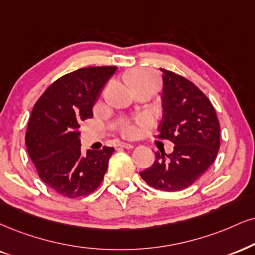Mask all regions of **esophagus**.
Here are the masks:
<instances>
[{"label": "esophagus", "mask_w": 255, "mask_h": 255, "mask_svg": "<svg viewBox=\"0 0 255 255\" xmlns=\"http://www.w3.org/2000/svg\"><path fill=\"white\" fill-rule=\"evenodd\" d=\"M121 147H125V149H133V144L131 143H124V142H121L118 144Z\"/></svg>", "instance_id": "obj_1"}]
</instances>
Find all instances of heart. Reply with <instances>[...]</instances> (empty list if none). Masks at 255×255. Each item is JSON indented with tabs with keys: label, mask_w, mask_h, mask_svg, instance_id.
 <instances>
[{
	"label": "heart",
	"mask_w": 255,
	"mask_h": 255,
	"mask_svg": "<svg viewBox=\"0 0 255 255\" xmlns=\"http://www.w3.org/2000/svg\"><path fill=\"white\" fill-rule=\"evenodd\" d=\"M124 79L132 91L142 86H146V85H156L155 75L143 68H132L128 71L124 75ZM119 131L125 137H133L137 132L136 127L131 121H123L119 125Z\"/></svg>",
	"instance_id": "1"
}]
</instances>
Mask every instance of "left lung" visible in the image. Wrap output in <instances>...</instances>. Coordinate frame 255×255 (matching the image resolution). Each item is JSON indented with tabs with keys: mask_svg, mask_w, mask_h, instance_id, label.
<instances>
[{
	"mask_svg": "<svg viewBox=\"0 0 255 255\" xmlns=\"http://www.w3.org/2000/svg\"><path fill=\"white\" fill-rule=\"evenodd\" d=\"M162 72L163 116L158 137L175 144L174 151L155 153V162L140 177L164 191L188 188L213 164L220 149V124L202 91L181 75Z\"/></svg>",
	"mask_w": 255,
	"mask_h": 255,
	"instance_id": "left-lung-1",
	"label": "left lung"
}]
</instances>
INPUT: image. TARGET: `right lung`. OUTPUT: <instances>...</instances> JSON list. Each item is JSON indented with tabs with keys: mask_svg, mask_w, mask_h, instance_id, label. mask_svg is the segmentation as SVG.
I'll use <instances>...</instances> for the list:
<instances>
[{
	"mask_svg": "<svg viewBox=\"0 0 255 255\" xmlns=\"http://www.w3.org/2000/svg\"><path fill=\"white\" fill-rule=\"evenodd\" d=\"M116 66L80 68L59 78L34 105L26 146L40 178L56 193L70 197L89 195L99 187L113 147L81 153L80 122L92 109Z\"/></svg>",
	"mask_w": 255,
	"mask_h": 255,
	"instance_id": "add662e5",
	"label": "right lung"
}]
</instances>
